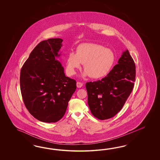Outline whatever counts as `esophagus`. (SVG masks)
Listing matches in <instances>:
<instances>
[{"label":"esophagus","mask_w":160,"mask_h":160,"mask_svg":"<svg viewBox=\"0 0 160 160\" xmlns=\"http://www.w3.org/2000/svg\"><path fill=\"white\" fill-rule=\"evenodd\" d=\"M76 84H77V87H78V88H81L83 86L82 82H77Z\"/></svg>","instance_id":"34e87169"}]
</instances>
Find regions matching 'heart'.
Segmentation results:
<instances>
[{"label": "heart", "instance_id": "b5f03b06", "mask_svg": "<svg viewBox=\"0 0 160 160\" xmlns=\"http://www.w3.org/2000/svg\"><path fill=\"white\" fill-rule=\"evenodd\" d=\"M116 60L115 54L109 48L94 43H84L78 46L76 53L68 54L66 71L73 76L84 64V76L94 79L104 78L111 71Z\"/></svg>", "mask_w": 160, "mask_h": 160}]
</instances>
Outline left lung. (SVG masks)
<instances>
[{
	"label": "left lung",
	"instance_id": "8db88e82",
	"mask_svg": "<svg viewBox=\"0 0 160 160\" xmlns=\"http://www.w3.org/2000/svg\"><path fill=\"white\" fill-rule=\"evenodd\" d=\"M135 80L136 65L127 50L105 78L86 84L92 115L102 120L116 115L130 95Z\"/></svg>",
	"mask_w": 160,
	"mask_h": 160
}]
</instances>
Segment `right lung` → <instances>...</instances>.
<instances>
[{"mask_svg": "<svg viewBox=\"0 0 160 160\" xmlns=\"http://www.w3.org/2000/svg\"><path fill=\"white\" fill-rule=\"evenodd\" d=\"M63 40L40 42L20 71V86L24 105L39 121L55 122L64 115L76 89L75 80L66 77L57 58Z\"/></svg>", "mask_w": 160, "mask_h": 160, "instance_id": "obj_1", "label": "right lung"}]
</instances>
